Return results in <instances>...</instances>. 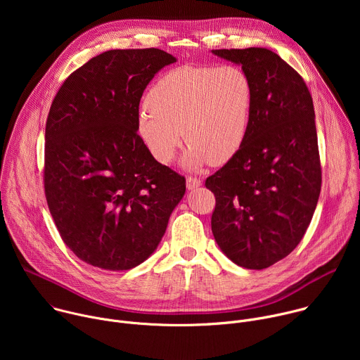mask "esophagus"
Returning <instances> with one entry per match:
<instances>
[{"label": "esophagus", "mask_w": 360, "mask_h": 360, "mask_svg": "<svg viewBox=\"0 0 360 360\" xmlns=\"http://www.w3.org/2000/svg\"><path fill=\"white\" fill-rule=\"evenodd\" d=\"M202 185V181L199 179V178H196V176H188L186 178V188L188 189H195V188H198V186H200Z\"/></svg>", "instance_id": "esophagus-1"}]
</instances>
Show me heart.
<instances>
[{
	"label": "heart",
	"instance_id": "obj_1",
	"mask_svg": "<svg viewBox=\"0 0 360 360\" xmlns=\"http://www.w3.org/2000/svg\"><path fill=\"white\" fill-rule=\"evenodd\" d=\"M252 107L253 82L242 67L182 65L150 88L138 134L161 164L174 160L185 136L188 167L222 165L243 145Z\"/></svg>",
	"mask_w": 360,
	"mask_h": 360
}]
</instances>
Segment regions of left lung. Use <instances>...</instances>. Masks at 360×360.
Segmentation results:
<instances>
[{
	"instance_id": "8db88e82",
	"label": "left lung",
	"mask_w": 360,
	"mask_h": 360,
	"mask_svg": "<svg viewBox=\"0 0 360 360\" xmlns=\"http://www.w3.org/2000/svg\"><path fill=\"white\" fill-rule=\"evenodd\" d=\"M240 64L253 82L246 139L205 181L215 195L212 233L246 269H265L297 246L322 186L312 95L303 78L266 48L214 49Z\"/></svg>"
}]
</instances>
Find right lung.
<instances>
[{"mask_svg": "<svg viewBox=\"0 0 360 360\" xmlns=\"http://www.w3.org/2000/svg\"><path fill=\"white\" fill-rule=\"evenodd\" d=\"M175 61L158 48L107 51L74 71L51 104L46 203L64 243L92 266L142 264L185 193V176L150 155L136 127L143 89Z\"/></svg>", "mask_w": 360, "mask_h": 360, "instance_id": "1", "label": "right lung"}]
</instances>
